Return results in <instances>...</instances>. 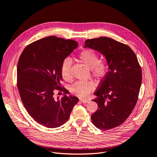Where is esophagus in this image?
I'll return each mask as SVG.
<instances>
[{
  "mask_svg": "<svg viewBox=\"0 0 157 157\" xmlns=\"http://www.w3.org/2000/svg\"><path fill=\"white\" fill-rule=\"evenodd\" d=\"M80 101H81L82 103H86L90 101L89 99H82V98L80 99Z\"/></svg>",
  "mask_w": 157,
  "mask_h": 157,
  "instance_id": "34e87169",
  "label": "esophagus"
}]
</instances>
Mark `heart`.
I'll list each match as a JSON object with an SVG mask.
<instances>
[{"label": "heart", "mask_w": 157, "mask_h": 157, "mask_svg": "<svg viewBox=\"0 0 157 157\" xmlns=\"http://www.w3.org/2000/svg\"><path fill=\"white\" fill-rule=\"evenodd\" d=\"M78 59L91 70L93 77L97 80H101L105 77L107 73V66L99 61L98 55L92 50L86 49L81 51L78 56ZM72 62L67 58L63 60L61 65V74L65 80L71 78V69ZM94 88V84L89 81H78L71 87V92L80 98L87 97Z\"/></svg>", "instance_id": "1"}]
</instances>
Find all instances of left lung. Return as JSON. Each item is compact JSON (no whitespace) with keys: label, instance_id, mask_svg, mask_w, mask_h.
Segmentation results:
<instances>
[{"label":"left lung","instance_id":"left-lung-1","mask_svg":"<svg viewBox=\"0 0 157 157\" xmlns=\"http://www.w3.org/2000/svg\"><path fill=\"white\" fill-rule=\"evenodd\" d=\"M84 48L105 57L109 71L94 93L98 110L91 116L94 125L108 130L121 125L132 113L138 99L141 69L130 47L108 37L85 41Z\"/></svg>","mask_w":157,"mask_h":157}]
</instances>
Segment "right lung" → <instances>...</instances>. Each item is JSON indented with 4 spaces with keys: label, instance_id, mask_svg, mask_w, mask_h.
Returning <instances> with one entry per match:
<instances>
[{
    "label": "right lung",
    "instance_id": "add662e5",
    "mask_svg": "<svg viewBox=\"0 0 157 157\" xmlns=\"http://www.w3.org/2000/svg\"><path fill=\"white\" fill-rule=\"evenodd\" d=\"M78 46L77 42L55 36L32 42L23 50L17 66V86L27 113L39 124L58 128L69 119L78 98L72 96L55 97L60 87L61 65ZM62 90V91H63Z\"/></svg>",
    "mask_w": 157,
    "mask_h": 157
}]
</instances>
